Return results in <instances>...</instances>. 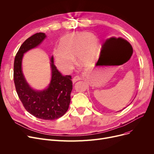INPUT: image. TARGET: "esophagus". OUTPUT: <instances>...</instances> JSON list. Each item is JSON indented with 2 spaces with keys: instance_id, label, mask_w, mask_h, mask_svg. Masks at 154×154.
I'll return each mask as SVG.
<instances>
[{
  "instance_id": "esophagus-1",
  "label": "esophagus",
  "mask_w": 154,
  "mask_h": 154,
  "mask_svg": "<svg viewBox=\"0 0 154 154\" xmlns=\"http://www.w3.org/2000/svg\"><path fill=\"white\" fill-rule=\"evenodd\" d=\"M81 80V78H80V77H79V76H75V77H74V78H73L72 82L73 83H75L76 82L78 81V80Z\"/></svg>"
}]
</instances>
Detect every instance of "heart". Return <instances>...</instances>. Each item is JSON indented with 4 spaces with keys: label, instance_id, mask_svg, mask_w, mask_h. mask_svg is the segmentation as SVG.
<instances>
[{
    "label": "heart",
    "instance_id": "obj_1",
    "mask_svg": "<svg viewBox=\"0 0 154 154\" xmlns=\"http://www.w3.org/2000/svg\"><path fill=\"white\" fill-rule=\"evenodd\" d=\"M99 40L93 33L86 32H72L62 37L59 47L53 50L56 66L64 72L73 69L74 59L77 63L88 64L95 57Z\"/></svg>",
    "mask_w": 154,
    "mask_h": 154
}]
</instances>
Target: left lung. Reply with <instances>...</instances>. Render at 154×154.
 Masks as SVG:
<instances>
[{"instance_id":"1","label":"left lung","mask_w":154,"mask_h":154,"mask_svg":"<svg viewBox=\"0 0 154 154\" xmlns=\"http://www.w3.org/2000/svg\"><path fill=\"white\" fill-rule=\"evenodd\" d=\"M124 109H125V108H124ZM121 110H120V111H121Z\"/></svg>"}]
</instances>
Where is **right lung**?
Instances as JSON below:
<instances>
[{
  "instance_id": "right-lung-1",
  "label": "right lung",
  "mask_w": 154,
  "mask_h": 154,
  "mask_svg": "<svg viewBox=\"0 0 154 154\" xmlns=\"http://www.w3.org/2000/svg\"><path fill=\"white\" fill-rule=\"evenodd\" d=\"M47 37L39 32L28 38L20 46L14 64V80L16 91L23 106L30 114L43 120H54L64 115L70 102L72 82L70 75H63L54 64V56L50 59L51 78L42 90L32 88L22 71L23 54L36 48Z\"/></svg>"
}]
</instances>
